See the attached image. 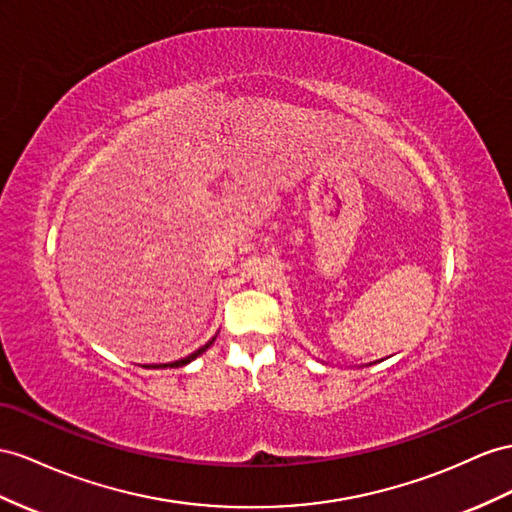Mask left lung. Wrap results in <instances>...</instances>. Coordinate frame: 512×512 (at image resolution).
Returning <instances> with one entry per match:
<instances>
[{
    "label": "left lung",
    "mask_w": 512,
    "mask_h": 512,
    "mask_svg": "<svg viewBox=\"0 0 512 512\" xmlns=\"http://www.w3.org/2000/svg\"><path fill=\"white\" fill-rule=\"evenodd\" d=\"M183 363H186V361H181V365H183ZM173 365H179V363H173ZM155 368H166V365H155Z\"/></svg>",
    "instance_id": "1"
}]
</instances>
